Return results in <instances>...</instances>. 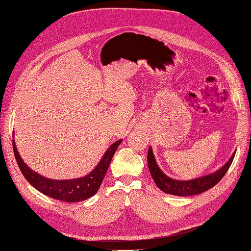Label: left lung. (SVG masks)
I'll return each mask as SVG.
<instances>
[{"label":"left lung","instance_id":"1","mask_svg":"<svg viewBox=\"0 0 251 251\" xmlns=\"http://www.w3.org/2000/svg\"><path fill=\"white\" fill-rule=\"evenodd\" d=\"M234 155L235 153H233L228 162H227L223 168H221L219 171L209 174L207 176L197 178L194 180H189V181L174 180L166 176V175H164L160 171V169H159L158 164L156 163L153 151H151V147L149 149V153H148V164H149V169H150L151 177H153L155 183L162 192L170 195H175V196L187 197V196L201 194L205 191H207V189L214 187L218 182L225 176L226 172L228 171L229 166L233 161Z\"/></svg>","mask_w":251,"mask_h":251}]
</instances>
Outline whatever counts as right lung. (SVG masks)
Listing matches in <instances>:
<instances>
[{
  "label": "right lung",
  "instance_id": "add662e5",
  "mask_svg": "<svg viewBox=\"0 0 251 251\" xmlns=\"http://www.w3.org/2000/svg\"><path fill=\"white\" fill-rule=\"evenodd\" d=\"M123 140L114 142L105 151L100 162L87 176L72 180H51L30 170L20 157L16 143L12 140L14 156L19 168L26 180L42 194L64 202H79L95 195L100 187L101 182L108 171L112 158Z\"/></svg>",
  "mask_w": 251,
  "mask_h": 251
}]
</instances>
